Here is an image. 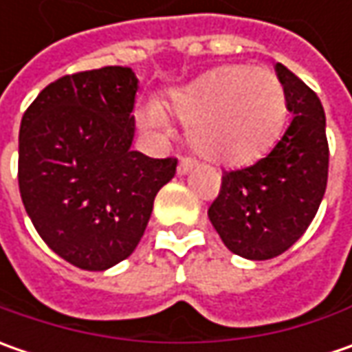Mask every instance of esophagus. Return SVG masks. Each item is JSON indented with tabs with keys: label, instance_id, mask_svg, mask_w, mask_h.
I'll use <instances>...</instances> for the list:
<instances>
[{
	"label": "esophagus",
	"instance_id": "34e87169",
	"mask_svg": "<svg viewBox=\"0 0 352 352\" xmlns=\"http://www.w3.org/2000/svg\"><path fill=\"white\" fill-rule=\"evenodd\" d=\"M196 168V160H192V158H180V162H178V174L184 176V174H188L190 170Z\"/></svg>",
	"mask_w": 352,
	"mask_h": 352
}]
</instances>
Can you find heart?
Returning a JSON list of instances; mask_svg holds the SVG:
<instances>
[{"mask_svg": "<svg viewBox=\"0 0 352 352\" xmlns=\"http://www.w3.org/2000/svg\"><path fill=\"white\" fill-rule=\"evenodd\" d=\"M166 109L190 129L188 142L196 155L221 166H243L276 144L288 119V98L276 74L229 64L172 89ZM139 119L144 129L166 127L155 103L142 105Z\"/></svg>", "mask_w": 352, "mask_h": 352, "instance_id": "1", "label": "heart"}]
</instances>
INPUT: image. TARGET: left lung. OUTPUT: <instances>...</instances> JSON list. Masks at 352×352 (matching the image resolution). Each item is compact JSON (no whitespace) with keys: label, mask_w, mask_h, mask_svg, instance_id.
I'll list each match as a JSON object with an SVG mask.
<instances>
[{"label":"left lung","mask_w":352,"mask_h":352,"mask_svg":"<svg viewBox=\"0 0 352 352\" xmlns=\"http://www.w3.org/2000/svg\"><path fill=\"white\" fill-rule=\"evenodd\" d=\"M292 121L276 146L249 168L223 172L208 210L225 247L249 261L288 250L314 221L327 188L329 146L316 91L284 64L274 66Z\"/></svg>","instance_id":"left-lung-1"}]
</instances>
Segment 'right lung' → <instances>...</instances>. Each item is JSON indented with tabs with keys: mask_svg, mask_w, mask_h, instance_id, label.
Here are the masks:
<instances>
[{
	"mask_svg": "<svg viewBox=\"0 0 352 352\" xmlns=\"http://www.w3.org/2000/svg\"><path fill=\"white\" fill-rule=\"evenodd\" d=\"M139 80L131 68L64 76L21 119L19 192L36 233L84 270H107L137 249L158 190L178 160L133 151Z\"/></svg>",
	"mask_w": 352,
	"mask_h": 352,
	"instance_id": "obj_1",
	"label": "right lung"
}]
</instances>
